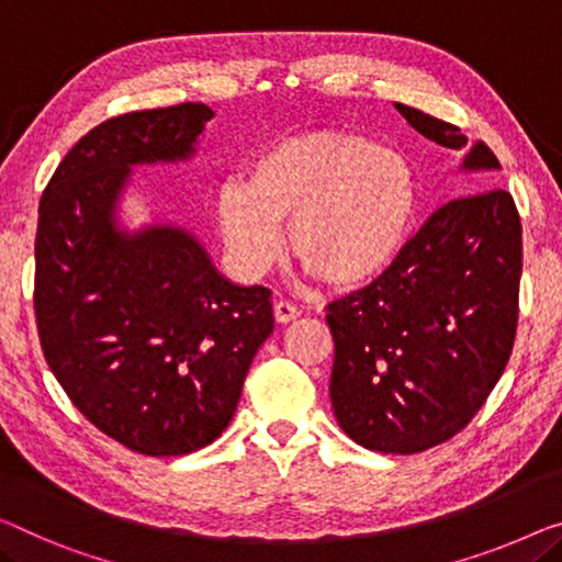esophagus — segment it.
<instances>
[{
	"label": "esophagus",
	"instance_id": "obj_1",
	"mask_svg": "<svg viewBox=\"0 0 562 562\" xmlns=\"http://www.w3.org/2000/svg\"><path fill=\"white\" fill-rule=\"evenodd\" d=\"M272 310H274V321L278 323H290L300 315V307L295 303H290V300H278Z\"/></svg>",
	"mask_w": 562,
	"mask_h": 562
}]
</instances>
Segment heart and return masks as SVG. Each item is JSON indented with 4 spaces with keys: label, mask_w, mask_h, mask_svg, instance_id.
<instances>
[{
    "label": "heart",
    "mask_w": 562,
    "mask_h": 562,
    "mask_svg": "<svg viewBox=\"0 0 562 562\" xmlns=\"http://www.w3.org/2000/svg\"><path fill=\"white\" fill-rule=\"evenodd\" d=\"M416 179L396 150L353 133H310L255 158L249 179L216 189L214 216L234 267L247 278L290 249L330 288H358L386 272L408 237Z\"/></svg>",
    "instance_id": "1"
}]
</instances>
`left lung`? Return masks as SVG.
I'll return each instance as SVG.
<instances>
[{
    "instance_id": "left-lung-1",
    "label": "left lung",
    "mask_w": 562,
    "mask_h": 562,
    "mask_svg": "<svg viewBox=\"0 0 562 562\" xmlns=\"http://www.w3.org/2000/svg\"><path fill=\"white\" fill-rule=\"evenodd\" d=\"M396 111L434 144L467 150L457 125ZM462 169L497 171L499 161L476 140ZM520 274L513 194L492 187L439 206L386 272L328 305L340 429L383 454H416L462 431L513 353Z\"/></svg>"
}]
</instances>
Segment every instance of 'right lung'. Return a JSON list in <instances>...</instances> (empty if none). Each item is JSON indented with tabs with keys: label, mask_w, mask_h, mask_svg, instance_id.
<instances>
[{
	"label": "right lung",
	"mask_w": 562,
	"mask_h": 562,
	"mask_svg": "<svg viewBox=\"0 0 562 562\" xmlns=\"http://www.w3.org/2000/svg\"><path fill=\"white\" fill-rule=\"evenodd\" d=\"M212 115L181 103L100 123L40 201L42 353L90 424L146 457L191 454L220 437L274 328L272 292L222 278L189 232L128 234L115 222L131 166L187 161Z\"/></svg>",
	"instance_id": "obj_1"
}]
</instances>
